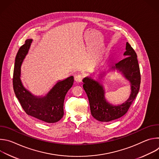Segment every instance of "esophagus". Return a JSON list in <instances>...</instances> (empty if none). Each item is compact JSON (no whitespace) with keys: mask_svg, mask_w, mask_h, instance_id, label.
<instances>
[{"mask_svg":"<svg viewBox=\"0 0 159 159\" xmlns=\"http://www.w3.org/2000/svg\"><path fill=\"white\" fill-rule=\"evenodd\" d=\"M82 75L81 74H78L77 75H75V80L77 82H82Z\"/></svg>","mask_w":159,"mask_h":159,"instance_id":"esophagus-1","label":"esophagus"}]
</instances>
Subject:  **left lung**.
Here are the masks:
<instances>
[{
    "instance_id": "1",
    "label": "left lung",
    "mask_w": 159,
    "mask_h": 159,
    "mask_svg": "<svg viewBox=\"0 0 159 159\" xmlns=\"http://www.w3.org/2000/svg\"><path fill=\"white\" fill-rule=\"evenodd\" d=\"M124 59L111 66L112 70L121 72L131 84V94L128 99L123 104L114 106L109 104L105 98V91L102 85L92 79L86 77L82 82L90 105L92 116L102 122H109L118 119L125 115L138 94L141 76L137 55L131 45L127 42Z\"/></svg>"
}]
</instances>
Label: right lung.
Here are the masks:
<instances>
[{
  "instance_id": "1",
  "label": "right lung",
  "mask_w": 159,
  "mask_h": 159,
  "mask_svg": "<svg viewBox=\"0 0 159 159\" xmlns=\"http://www.w3.org/2000/svg\"><path fill=\"white\" fill-rule=\"evenodd\" d=\"M32 41L31 39L26 40L16 57L13 74L14 93L27 115L41 121L56 123L63 116L65 97L74 84V77L58 81L46 96L38 97L33 95L22 85L20 78L21 64L29 52Z\"/></svg>"
}]
</instances>
